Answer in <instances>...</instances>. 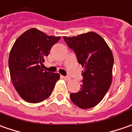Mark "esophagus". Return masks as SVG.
Segmentation results:
<instances>
[{
    "label": "esophagus",
    "instance_id": "obj_1",
    "mask_svg": "<svg viewBox=\"0 0 132 132\" xmlns=\"http://www.w3.org/2000/svg\"><path fill=\"white\" fill-rule=\"evenodd\" d=\"M62 78L64 79L65 81H70V78L68 77V76H62Z\"/></svg>",
    "mask_w": 132,
    "mask_h": 132
}]
</instances>
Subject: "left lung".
<instances>
[{"label":"left lung","instance_id":"8db88e82","mask_svg":"<svg viewBox=\"0 0 132 132\" xmlns=\"http://www.w3.org/2000/svg\"><path fill=\"white\" fill-rule=\"evenodd\" d=\"M64 39L84 68L80 90L70 94L71 101L81 109L94 107L104 98L112 84V52L104 39L93 31L76 37H64Z\"/></svg>","mask_w":132,"mask_h":132}]
</instances>
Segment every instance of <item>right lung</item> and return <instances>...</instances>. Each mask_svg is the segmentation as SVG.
Returning <instances> with one entry per match:
<instances>
[{
    "label": "right lung",
    "mask_w": 132,
    "mask_h": 132,
    "mask_svg": "<svg viewBox=\"0 0 132 132\" xmlns=\"http://www.w3.org/2000/svg\"><path fill=\"white\" fill-rule=\"evenodd\" d=\"M60 38L30 28L13 45L9 57V73L14 88L24 101L37 104L52 93L60 75L47 72L40 65Z\"/></svg>",
    "instance_id": "1"
}]
</instances>
